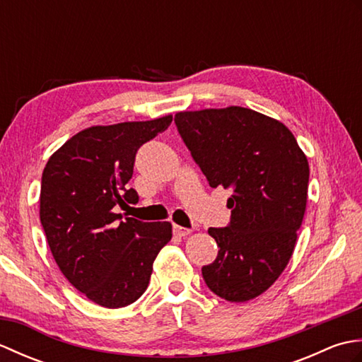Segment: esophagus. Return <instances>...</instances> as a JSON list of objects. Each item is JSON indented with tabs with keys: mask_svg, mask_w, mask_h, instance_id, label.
<instances>
[{
	"mask_svg": "<svg viewBox=\"0 0 362 362\" xmlns=\"http://www.w3.org/2000/svg\"><path fill=\"white\" fill-rule=\"evenodd\" d=\"M173 233H174V236L183 238V236L189 235V233H191V230H189V228H185V227H180V226H177V224H174V226H173Z\"/></svg>",
	"mask_w": 362,
	"mask_h": 362,
	"instance_id": "obj_1",
	"label": "esophagus"
}]
</instances>
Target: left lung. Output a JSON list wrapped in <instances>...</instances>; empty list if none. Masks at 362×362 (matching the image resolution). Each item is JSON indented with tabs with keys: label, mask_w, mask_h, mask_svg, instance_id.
Segmentation results:
<instances>
[{
	"label": "left lung",
	"mask_w": 362,
	"mask_h": 362,
	"mask_svg": "<svg viewBox=\"0 0 362 362\" xmlns=\"http://www.w3.org/2000/svg\"><path fill=\"white\" fill-rule=\"evenodd\" d=\"M174 121L210 187L233 191L230 224L209 228L219 252L204 280L228 302H247L272 286L294 252L308 160L283 122L244 107L179 112Z\"/></svg>",
	"instance_id": "obj_1"
}]
</instances>
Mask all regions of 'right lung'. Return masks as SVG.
I'll return each instance as SVG.
<instances>
[{"instance_id":"1","label":"right lung","mask_w":362,"mask_h":362,"mask_svg":"<svg viewBox=\"0 0 362 362\" xmlns=\"http://www.w3.org/2000/svg\"><path fill=\"white\" fill-rule=\"evenodd\" d=\"M173 117L91 126L49 157L42 175L40 221L65 279L104 308L143 296L153 259L173 238L171 222H141L117 213L136 204L127 188L136 151Z\"/></svg>"}]
</instances>
